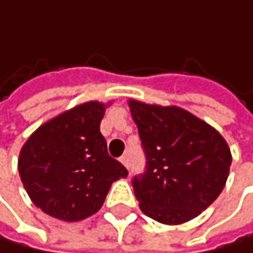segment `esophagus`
Segmentation results:
<instances>
[{"mask_svg": "<svg viewBox=\"0 0 253 253\" xmlns=\"http://www.w3.org/2000/svg\"><path fill=\"white\" fill-rule=\"evenodd\" d=\"M119 161H121V163L124 164L125 168H128V157H126V155H122V157L119 158Z\"/></svg>", "mask_w": 253, "mask_h": 253, "instance_id": "1", "label": "esophagus"}]
</instances>
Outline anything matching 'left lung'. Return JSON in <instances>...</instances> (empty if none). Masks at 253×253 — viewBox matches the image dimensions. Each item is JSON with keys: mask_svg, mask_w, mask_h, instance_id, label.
<instances>
[{"mask_svg": "<svg viewBox=\"0 0 253 253\" xmlns=\"http://www.w3.org/2000/svg\"><path fill=\"white\" fill-rule=\"evenodd\" d=\"M146 155L145 173L134 176L138 207L164 225L198 217L222 193L232 163L223 135L176 105L128 101Z\"/></svg>", "mask_w": 253, "mask_h": 253, "instance_id": "8db88e82", "label": "left lung"}]
</instances>
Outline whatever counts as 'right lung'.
Masks as SVG:
<instances>
[{
  "label": "right lung",
  "instance_id": "add662e5",
  "mask_svg": "<svg viewBox=\"0 0 253 253\" xmlns=\"http://www.w3.org/2000/svg\"><path fill=\"white\" fill-rule=\"evenodd\" d=\"M110 104L75 105L42 124L24 143L19 176L33 204L48 216L63 222L89 217L102 207L111 184L126 178L99 131Z\"/></svg>",
  "mask_w": 253,
  "mask_h": 253
}]
</instances>
